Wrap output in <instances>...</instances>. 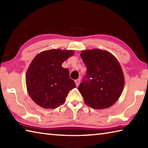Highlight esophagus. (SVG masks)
<instances>
[{
    "mask_svg": "<svg viewBox=\"0 0 148 148\" xmlns=\"http://www.w3.org/2000/svg\"><path fill=\"white\" fill-rule=\"evenodd\" d=\"M75 84H76V86H79V85L80 84V79H77V80H75Z\"/></svg>",
    "mask_w": 148,
    "mask_h": 148,
    "instance_id": "1",
    "label": "esophagus"
}]
</instances>
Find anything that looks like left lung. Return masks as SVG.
Returning <instances> with one entry per match:
<instances>
[{
  "label": "left lung",
  "mask_w": 148,
  "mask_h": 148,
  "mask_svg": "<svg viewBox=\"0 0 148 148\" xmlns=\"http://www.w3.org/2000/svg\"><path fill=\"white\" fill-rule=\"evenodd\" d=\"M87 72L79 85L86 104L95 110L110 108L124 90L123 71L117 59L102 49L83 50L80 53Z\"/></svg>",
  "instance_id": "left-lung-1"
}]
</instances>
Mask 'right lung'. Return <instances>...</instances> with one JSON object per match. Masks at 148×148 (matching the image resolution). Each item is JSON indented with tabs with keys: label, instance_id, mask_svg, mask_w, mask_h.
I'll return each instance as SVG.
<instances>
[{
	"label": "right lung",
	"instance_id": "obj_1",
	"mask_svg": "<svg viewBox=\"0 0 148 148\" xmlns=\"http://www.w3.org/2000/svg\"><path fill=\"white\" fill-rule=\"evenodd\" d=\"M73 50L49 49L40 53L31 62L26 72L27 92L37 105L55 109L62 105L69 91L76 88L68 69L62 64L73 56Z\"/></svg>",
	"mask_w": 148,
	"mask_h": 148
}]
</instances>
